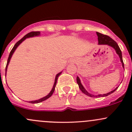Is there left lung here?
<instances>
[{
    "mask_svg": "<svg viewBox=\"0 0 132 132\" xmlns=\"http://www.w3.org/2000/svg\"><path fill=\"white\" fill-rule=\"evenodd\" d=\"M96 34L98 36V45H108V46H110V47L113 48L115 50L116 54L119 55V58H120V61L122 63V66L124 68V63L123 61V57H122V53L121 51L120 48H119V46L117 44V43L115 41L113 40L111 38H110L109 36H108L107 35H104V34H102L101 33L98 32H96ZM77 82L78 85V87H79L80 89L81 90V91L83 93H84L85 94H86L87 96H89L90 97H93V98H99V97H104L107 96L109 95V94H112V93H114L117 89L118 88V87H117L115 89H114L113 91L109 92V93H107V94H98V95H94V94H91V93H88L86 90V89L84 87V86H82V83L80 82V80L79 77H77Z\"/></svg>",
    "mask_w": 132,
    "mask_h": 132,
    "instance_id": "left-lung-1",
    "label": "left lung"
}]
</instances>
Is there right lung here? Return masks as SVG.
<instances>
[{"label":"right lung","instance_id":"add662e5","mask_svg":"<svg viewBox=\"0 0 132 132\" xmlns=\"http://www.w3.org/2000/svg\"><path fill=\"white\" fill-rule=\"evenodd\" d=\"M39 35H40V32H39V31L30 32L28 33L27 34H26V35H25L24 37H23V38H22V39H20V40L18 41V42H17L16 43L15 45H14V46H13V48H12L10 54H9L8 59H7V64H6V71H7V66H8L9 62H10V59H11L12 55H13V53L14 52V51H15V50H16V49L17 48V47H18V46H19L20 45V43H22L23 42V41H24L25 39H27V38H32V37H34V36H39ZM61 73H62V71H61V72H59V73H57V74L56 75V76H55V81H54V86H53V87H52V89L51 91H50V93H49V94H48V95H46V96L43 97V98H40V99L37 100L30 101V102H29V103H40V102H43V101L46 100H47L48 98H50V97L52 95L53 93H54V90H55V86H56V84H57V78H58L59 76L60 75H61Z\"/></svg>","mask_w":132,"mask_h":132}]
</instances>
